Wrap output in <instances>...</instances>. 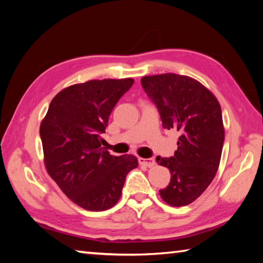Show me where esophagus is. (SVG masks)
<instances>
[{
    "label": "esophagus",
    "instance_id": "obj_1",
    "mask_svg": "<svg viewBox=\"0 0 263 263\" xmlns=\"http://www.w3.org/2000/svg\"><path fill=\"white\" fill-rule=\"evenodd\" d=\"M139 163L141 166H146V167H154L155 166V160L153 158H148V159H145V158H139Z\"/></svg>",
    "mask_w": 263,
    "mask_h": 263
}]
</instances>
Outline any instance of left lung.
I'll list each match as a JSON object with an SVG mask.
<instances>
[{
  "instance_id": "1",
  "label": "left lung",
  "mask_w": 263,
  "mask_h": 263,
  "mask_svg": "<svg viewBox=\"0 0 263 263\" xmlns=\"http://www.w3.org/2000/svg\"><path fill=\"white\" fill-rule=\"evenodd\" d=\"M141 86L158 108L163 128L180 133L174 157H157L171 172L160 196L172 206L188 205L204 193L219 167L225 138L219 102L185 75L144 77Z\"/></svg>"
}]
</instances>
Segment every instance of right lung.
<instances>
[{
  "label": "right lung",
  "mask_w": 263,
  "mask_h": 263,
  "mask_svg": "<svg viewBox=\"0 0 263 263\" xmlns=\"http://www.w3.org/2000/svg\"><path fill=\"white\" fill-rule=\"evenodd\" d=\"M133 79L91 80L57 94L41 124L44 161L70 201L89 211H104L121 198L128 172L138 167L131 154L115 157L102 147L101 135Z\"/></svg>",
  "instance_id": "right-lung-1"
}]
</instances>
